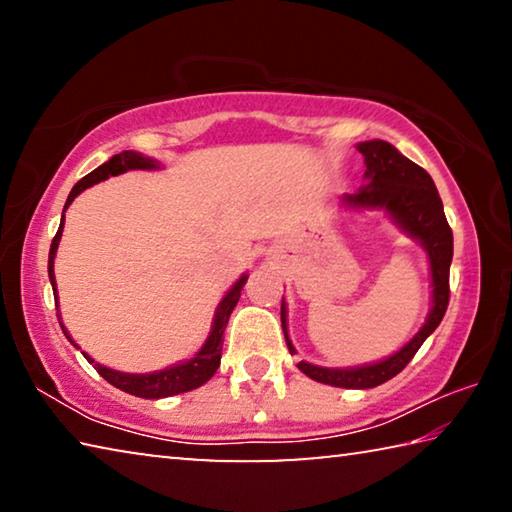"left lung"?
<instances>
[{"label":"left lung","mask_w":512,"mask_h":512,"mask_svg":"<svg viewBox=\"0 0 512 512\" xmlns=\"http://www.w3.org/2000/svg\"><path fill=\"white\" fill-rule=\"evenodd\" d=\"M357 149L366 160V173L363 176H366L368 183L359 192L345 194L343 205L354 207V210H384L406 235L418 239L427 250L433 291L427 323L402 350H397L388 359L357 368H323L307 361L298 363V368L307 377L320 381V384L339 388H375L406 368V363L415 357L420 345L427 341V336L445 316L449 305V266H452L454 255L452 228L445 219L443 201H440L438 189L433 185L429 173L409 158H404L393 144L384 140L361 142ZM280 316L289 352L296 354V348L291 345L287 334V305H284V298Z\"/></svg>","instance_id":"1"}]
</instances>
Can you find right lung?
I'll use <instances>...</instances> for the list:
<instances>
[{
  "label": "right lung",
  "instance_id": "obj_1",
  "mask_svg": "<svg viewBox=\"0 0 512 512\" xmlns=\"http://www.w3.org/2000/svg\"><path fill=\"white\" fill-rule=\"evenodd\" d=\"M131 169H160V164L151 160V158H144L142 153H135V151H121L117 155H112L108 162H103L101 167L90 171L88 176L79 180V183L72 187V192H69V196H67L65 210L69 205H72L74 198L79 196L83 189H88L92 185L101 183V180H106L110 176H119V173L131 171ZM65 210H63V221H60V228H58L56 237H54V241H51V248H49V280H51V287H54V298L56 300H58V296H56V277H54V257H56V250H58V241H60V237H63ZM246 280H248V275H241L239 280L235 282V287L225 293L223 300L219 302V307H216L214 325H212L210 336H207L203 348L198 350L189 361L176 363V366L164 368V370H158V372H149V375H131V372H119V370H110L106 366H101V363H97L92 357H88V354L83 352L85 359L92 363L94 370H97L103 379L110 381V384L119 388V391L131 393L135 397H144V400H160V397H171V395L194 391V388L203 386L205 381L214 375L216 368H219L221 350H223V341H221L223 339V329H225V325H228V318L232 314V309L237 307L241 289H244ZM56 316L60 320V314H56ZM60 327H63L67 339L72 341V336L67 334L65 325L60 323ZM76 348H79V345H76Z\"/></svg>",
  "mask_w": 512,
  "mask_h": 512
}]
</instances>
